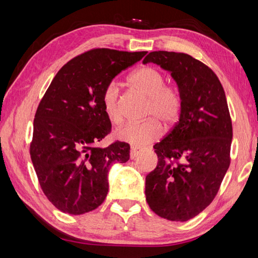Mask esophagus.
I'll return each mask as SVG.
<instances>
[{
    "mask_svg": "<svg viewBox=\"0 0 258 258\" xmlns=\"http://www.w3.org/2000/svg\"><path fill=\"white\" fill-rule=\"evenodd\" d=\"M139 154H140V151L137 149V148H132V149H131V152H130L131 159H135V158H137Z\"/></svg>",
    "mask_w": 258,
    "mask_h": 258,
    "instance_id": "1",
    "label": "esophagus"
}]
</instances>
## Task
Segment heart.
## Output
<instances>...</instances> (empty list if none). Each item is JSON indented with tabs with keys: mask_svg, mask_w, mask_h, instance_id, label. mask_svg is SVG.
Wrapping results in <instances>:
<instances>
[{
	"mask_svg": "<svg viewBox=\"0 0 258 258\" xmlns=\"http://www.w3.org/2000/svg\"><path fill=\"white\" fill-rule=\"evenodd\" d=\"M130 83L135 90L148 98L146 117H151L142 123H128L116 131L119 141L135 148H142L158 139L161 134V121L166 128L171 127L180 118L182 112V95L176 86L165 84V75L152 67H142L130 76ZM101 101L103 111L112 124L123 120L119 87L115 82L104 87Z\"/></svg>",
	"mask_w": 258,
	"mask_h": 258,
	"instance_id": "heart-1",
	"label": "heart"
}]
</instances>
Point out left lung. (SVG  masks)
Wrapping results in <instances>:
<instances>
[{
  "label": "left lung",
  "mask_w": 258,
  "mask_h": 258,
  "mask_svg": "<svg viewBox=\"0 0 258 258\" xmlns=\"http://www.w3.org/2000/svg\"><path fill=\"white\" fill-rule=\"evenodd\" d=\"M148 62L171 73L182 95V112L154 146L158 164L146 177V199L158 216L185 222L213 202L230 166L228 102L215 73L189 54L154 51L143 60Z\"/></svg>",
  "instance_id": "1"
}]
</instances>
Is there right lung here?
I'll list each match as a JSON object with an SVG mask.
<instances>
[{"mask_svg": "<svg viewBox=\"0 0 258 258\" xmlns=\"http://www.w3.org/2000/svg\"><path fill=\"white\" fill-rule=\"evenodd\" d=\"M142 52L93 49L56 73L38 104L30 158L43 192L59 211L81 215L107 197L108 172L130 159V146L116 141L95 147L111 131L101 95L118 74L141 60Z\"/></svg>", "mask_w": 258, "mask_h": 258, "instance_id": "right-lung-1", "label": "right lung"}]
</instances>
